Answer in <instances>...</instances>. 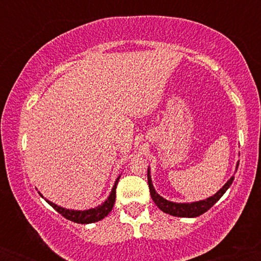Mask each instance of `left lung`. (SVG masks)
<instances>
[{
  "mask_svg": "<svg viewBox=\"0 0 261 261\" xmlns=\"http://www.w3.org/2000/svg\"><path fill=\"white\" fill-rule=\"evenodd\" d=\"M238 164L237 163L236 168H238ZM147 179H148V188H149V193H151V197L153 200L155 205L158 206V208L162 210L166 214L172 215V216L175 217H197L200 215L205 214L207 210H210L212 206L216 203L218 200L222 197V195L227 191L230 185H232L233 180H234V176H230V179H228V181L223 185L220 190L217 191L215 195L207 197L205 200H200V201H195V202H173L169 201V200H166L164 197H162L160 194L155 193V189L153 188V184H152V179H151V173H149V167L147 170Z\"/></svg>",
  "mask_w": 261,
  "mask_h": 261,
  "instance_id": "obj_1",
  "label": "left lung"
}]
</instances>
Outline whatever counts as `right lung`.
Here are the masks:
<instances>
[{"label":"right lung","mask_w":261,"mask_h":261,"mask_svg":"<svg viewBox=\"0 0 261 261\" xmlns=\"http://www.w3.org/2000/svg\"><path fill=\"white\" fill-rule=\"evenodd\" d=\"M119 179H120V175L116 178L115 182H114V187L110 191V195L108 196V199L104 201L101 205L97 206L94 208H89V210H68L65 207H61V206H58L56 203H54L49 200H46V202L49 203L50 206H53L56 211L59 212L60 215H62L67 220L73 221L76 223H82V224H87V223H93V222H98V221L103 220L104 217L109 215V212L113 210L114 202H115V197H116V185H118ZM40 194V193H39ZM41 197H44L40 194Z\"/></svg>","instance_id":"right-lung-1"}]
</instances>
